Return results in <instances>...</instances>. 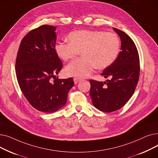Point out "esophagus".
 <instances>
[{
	"instance_id": "obj_1",
	"label": "esophagus",
	"mask_w": 158,
	"mask_h": 158,
	"mask_svg": "<svg viewBox=\"0 0 158 158\" xmlns=\"http://www.w3.org/2000/svg\"><path fill=\"white\" fill-rule=\"evenodd\" d=\"M81 81V79H79V78H76V77H75V78H73V81H74V83L75 84H77V83H78V82H79Z\"/></svg>"
}]
</instances>
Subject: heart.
I'll return each mask as SVG.
<instances>
[{
    "label": "heart",
    "instance_id": "heart-1",
    "mask_svg": "<svg viewBox=\"0 0 158 158\" xmlns=\"http://www.w3.org/2000/svg\"><path fill=\"white\" fill-rule=\"evenodd\" d=\"M70 42H58L54 51L61 60L67 61L82 51L83 57L69 63L64 69L69 76L84 78L97 67H108L117 59L120 50L118 37L113 32L99 30H81L69 35Z\"/></svg>",
    "mask_w": 158,
    "mask_h": 158
}]
</instances>
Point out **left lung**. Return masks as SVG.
I'll use <instances>...</instances> for the list:
<instances>
[{
	"label": "left lung",
	"mask_w": 158,
	"mask_h": 158,
	"mask_svg": "<svg viewBox=\"0 0 158 158\" xmlns=\"http://www.w3.org/2000/svg\"><path fill=\"white\" fill-rule=\"evenodd\" d=\"M121 41V51L116 60L101 74L110 80H90L89 95L93 105L100 111L110 113L125 105L133 95L139 76V59L134 41L125 32L113 28Z\"/></svg>",
	"instance_id": "1"
}]
</instances>
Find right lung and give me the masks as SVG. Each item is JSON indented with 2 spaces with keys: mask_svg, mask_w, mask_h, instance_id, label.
Segmentation results:
<instances>
[{
  "mask_svg": "<svg viewBox=\"0 0 158 158\" xmlns=\"http://www.w3.org/2000/svg\"><path fill=\"white\" fill-rule=\"evenodd\" d=\"M56 27L44 25L22 39L16 60L15 70L22 92L37 110L53 113L66 103L73 86L72 78L52 81L63 64L54 51Z\"/></svg>",
  "mask_w": 158,
  "mask_h": 158,
  "instance_id": "add662e5",
  "label": "right lung"
}]
</instances>
